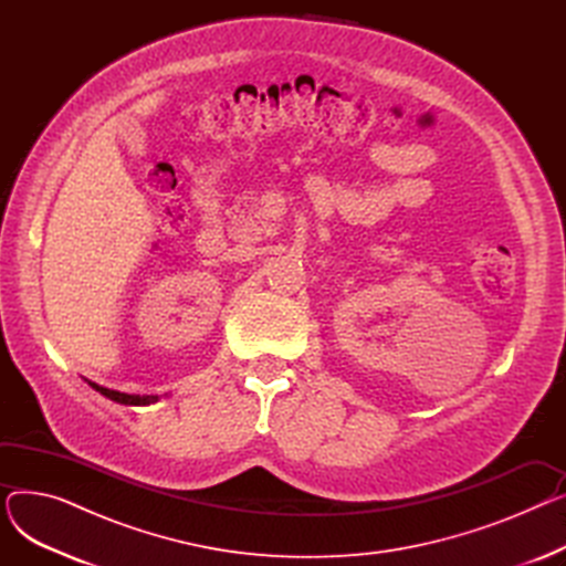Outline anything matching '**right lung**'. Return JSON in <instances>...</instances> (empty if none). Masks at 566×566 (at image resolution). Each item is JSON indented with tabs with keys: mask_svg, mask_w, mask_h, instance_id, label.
I'll use <instances>...</instances> for the list:
<instances>
[{
	"mask_svg": "<svg viewBox=\"0 0 566 566\" xmlns=\"http://www.w3.org/2000/svg\"><path fill=\"white\" fill-rule=\"evenodd\" d=\"M88 385H92V388H94L96 392L105 395L107 399H112V401H116V403H128V406H146V403H151V401H156V399H158V397H139V395H126V392L107 390V388H103V385H96V382H92V380H88Z\"/></svg>",
	"mask_w": 566,
	"mask_h": 566,
	"instance_id": "right-lung-1",
	"label": "right lung"
}]
</instances>
